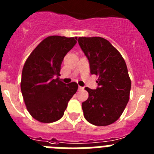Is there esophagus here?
Returning a JSON list of instances; mask_svg holds the SVG:
<instances>
[{
  "label": "esophagus",
  "instance_id": "esophagus-1",
  "mask_svg": "<svg viewBox=\"0 0 154 154\" xmlns=\"http://www.w3.org/2000/svg\"><path fill=\"white\" fill-rule=\"evenodd\" d=\"M84 88L83 87H82V86H79V90H82V89H83Z\"/></svg>",
  "mask_w": 154,
  "mask_h": 154
}]
</instances>
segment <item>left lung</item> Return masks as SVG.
I'll use <instances>...</instances> for the list:
<instances>
[{
	"instance_id": "left-lung-1",
	"label": "left lung",
	"mask_w": 154,
	"mask_h": 154,
	"mask_svg": "<svg viewBox=\"0 0 154 154\" xmlns=\"http://www.w3.org/2000/svg\"><path fill=\"white\" fill-rule=\"evenodd\" d=\"M79 45L87 57L90 72L98 76L97 89L88 87L89 98L82 103L84 117L95 126L115 123L130 99L131 80L123 56L106 39L79 37Z\"/></svg>"
}]
</instances>
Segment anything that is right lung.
<instances>
[{
    "instance_id": "1",
    "label": "right lung",
    "mask_w": 154,
    "mask_h": 154,
    "mask_svg": "<svg viewBox=\"0 0 154 154\" xmlns=\"http://www.w3.org/2000/svg\"><path fill=\"white\" fill-rule=\"evenodd\" d=\"M77 37L48 36L30 54L21 75V89L28 112L40 123H49L63 116L68 103L78 89L72 82L59 79L64 57L76 44Z\"/></svg>"
}]
</instances>
